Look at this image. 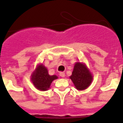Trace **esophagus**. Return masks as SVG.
<instances>
[{
  "label": "esophagus",
  "mask_w": 123,
  "mask_h": 123,
  "mask_svg": "<svg viewBox=\"0 0 123 123\" xmlns=\"http://www.w3.org/2000/svg\"><path fill=\"white\" fill-rule=\"evenodd\" d=\"M60 76L62 78H64L65 76V73L64 72H61L60 73Z\"/></svg>",
  "instance_id": "1"
}]
</instances>
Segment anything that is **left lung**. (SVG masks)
Segmentation results:
<instances>
[{"label":"left lung","instance_id":"obj_1","mask_svg":"<svg viewBox=\"0 0 123 123\" xmlns=\"http://www.w3.org/2000/svg\"><path fill=\"white\" fill-rule=\"evenodd\" d=\"M69 78L73 82L75 87L79 91L87 89L93 80L92 74L86 65L81 62H76L74 64L72 74Z\"/></svg>","mask_w":123,"mask_h":123}]
</instances>
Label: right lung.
I'll use <instances>...</instances> for the list:
<instances>
[{
	"instance_id": "add662e5",
	"label": "right lung",
	"mask_w": 123,
	"mask_h": 123,
	"mask_svg": "<svg viewBox=\"0 0 123 123\" xmlns=\"http://www.w3.org/2000/svg\"><path fill=\"white\" fill-rule=\"evenodd\" d=\"M57 78L58 77L56 75L49 74L46 67L41 64L37 66L31 74V79L36 89L41 91H45L49 89L52 81Z\"/></svg>"
}]
</instances>
